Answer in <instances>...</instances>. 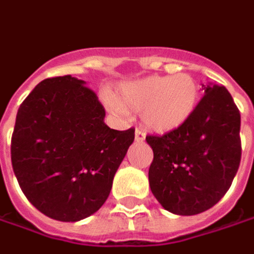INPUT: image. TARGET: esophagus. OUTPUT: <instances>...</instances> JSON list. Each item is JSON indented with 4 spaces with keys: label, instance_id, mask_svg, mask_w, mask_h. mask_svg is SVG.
<instances>
[{
    "label": "esophagus",
    "instance_id": "34e87169",
    "mask_svg": "<svg viewBox=\"0 0 254 254\" xmlns=\"http://www.w3.org/2000/svg\"><path fill=\"white\" fill-rule=\"evenodd\" d=\"M135 141H137V142H142V141H145L144 130H141V128H137V130H135Z\"/></svg>",
    "mask_w": 254,
    "mask_h": 254
}]
</instances>
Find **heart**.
I'll list each match as a JSON object with an SVG mask.
<instances>
[{"label":"heart","mask_w":254,"mask_h":254,"mask_svg":"<svg viewBox=\"0 0 254 254\" xmlns=\"http://www.w3.org/2000/svg\"><path fill=\"white\" fill-rule=\"evenodd\" d=\"M199 87L187 73L176 76H150L144 80L123 84L119 102L109 97L106 102L115 112L123 108L144 110L142 119L150 130L166 132L180 127L195 110Z\"/></svg>","instance_id":"obj_1"}]
</instances>
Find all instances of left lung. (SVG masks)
I'll list each match as a JSON object with an SVG mask.
<instances>
[{
    "mask_svg": "<svg viewBox=\"0 0 254 254\" xmlns=\"http://www.w3.org/2000/svg\"><path fill=\"white\" fill-rule=\"evenodd\" d=\"M241 113L224 85L204 95L185 123L163 135H146L153 150L152 193L166 210L193 216L230 190L241 163Z\"/></svg>",
    "mask_w": 254,
    "mask_h": 254,
    "instance_id": "obj_1",
    "label": "left lung"
}]
</instances>
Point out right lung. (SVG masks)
<instances>
[{
    "label": "right lung",
    "mask_w": 254,
    "mask_h": 254,
    "mask_svg": "<svg viewBox=\"0 0 254 254\" xmlns=\"http://www.w3.org/2000/svg\"><path fill=\"white\" fill-rule=\"evenodd\" d=\"M104 117L97 94L71 76L45 78L20 105L12 167L29 202L45 216L78 221L109 196L135 130H113Z\"/></svg>",
    "instance_id": "1"
}]
</instances>
